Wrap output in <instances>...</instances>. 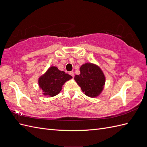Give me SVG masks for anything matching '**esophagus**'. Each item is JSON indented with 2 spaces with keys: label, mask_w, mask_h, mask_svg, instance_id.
<instances>
[{
  "label": "esophagus",
  "mask_w": 147,
  "mask_h": 147,
  "mask_svg": "<svg viewBox=\"0 0 147 147\" xmlns=\"http://www.w3.org/2000/svg\"><path fill=\"white\" fill-rule=\"evenodd\" d=\"M69 75H71L72 77H74V72H73V71H71V72H69Z\"/></svg>",
  "instance_id": "34e87169"
}]
</instances>
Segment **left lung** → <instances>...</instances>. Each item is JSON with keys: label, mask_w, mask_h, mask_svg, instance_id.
<instances>
[{"label": "left lung", "mask_w": 147, "mask_h": 147, "mask_svg": "<svg viewBox=\"0 0 147 147\" xmlns=\"http://www.w3.org/2000/svg\"><path fill=\"white\" fill-rule=\"evenodd\" d=\"M80 74L75 75V80L84 94L91 97L98 96L102 92L105 78L101 69L94 64L86 63L80 67Z\"/></svg>", "instance_id": "1"}]
</instances>
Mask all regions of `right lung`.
Listing matches in <instances>:
<instances>
[{
	"instance_id": "add662e5",
	"label": "right lung",
	"mask_w": 147,
	"mask_h": 147,
	"mask_svg": "<svg viewBox=\"0 0 147 147\" xmlns=\"http://www.w3.org/2000/svg\"><path fill=\"white\" fill-rule=\"evenodd\" d=\"M72 76L60 71L56 67H51L47 72L38 80L39 86L43 91V94L55 96L59 94L62 86Z\"/></svg>"
}]
</instances>
